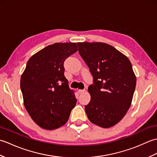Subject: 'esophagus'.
I'll return each instance as SVG.
<instances>
[{
  "label": "esophagus",
  "instance_id": "1",
  "mask_svg": "<svg viewBox=\"0 0 157 157\" xmlns=\"http://www.w3.org/2000/svg\"><path fill=\"white\" fill-rule=\"evenodd\" d=\"M86 90H78V92L79 93V94H82V93L84 92Z\"/></svg>",
  "mask_w": 157,
  "mask_h": 157
}]
</instances>
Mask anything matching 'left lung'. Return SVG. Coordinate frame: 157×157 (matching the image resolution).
Wrapping results in <instances>:
<instances>
[{"label": "left lung", "instance_id": "8db88e82", "mask_svg": "<svg viewBox=\"0 0 157 157\" xmlns=\"http://www.w3.org/2000/svg\"><path fill=\"white\" fill-rule=\"evenodd\" d=\"M78 52L88 66L94 84L88 87L90 101L85 106L88 119L103 128L123 118L130 107L136 78L129 59L102 42H78Z\"/></svg>", "mask_w": 157, "mask_h": 157}]
</instances>
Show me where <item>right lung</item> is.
<instances>
[{
    "label": "right lung",
    "instance_id": "right-lung-1",
    "mask_svg": "<svg viewBox=\"0 0 157 157\" xmlns=\"http://www.w3.org/2000/svg\"><path fill=\"white\" fill-rule=\"evenodd\" d=\"M78 51L75 43H55L28 60L20 81L23 103L36 124L55 129L68 121L77 99L64 75L63 63Z\"/></svg>",
    "mask_w": 157,
    "mask_h": 157
}]
</instances>
